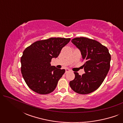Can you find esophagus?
Instances as JSON below:
<instances>
[{
    "mask_svg": "<svg viewBox=\"0 0 123 123\" xmlns=\"http://www.w3.org/2000/svg\"><path fill=\"white\" fill-rule=\"evenodd\" d=\"M70 71V70L69 69H68V68L65 69V73H67V72H69Z\"/></svg>",
    "mask_w": 123,
    "mask_h": 123,
    "instance_id": "34e87169",
    "label": "esophagus"
}]
</instances>
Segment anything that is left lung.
I'll return each instance as SVG.
<instances>
[{
	"instance_id": "8db88e82",
	"label": "left lung",
	"mask_w": 123,
	"mask_h": 123,
	"mask_svg": "<svg viewBox=\"0 0 123 123\" xmlns=\"http://www.w3.org/2000/svg\"><path fill=\"white\" fill-rule=\"evenodd\" d=\"M72 43L80 50L85 73L82 75L74 72L75 78L70 87L77 93L85 95L96 90L104 82L110 69L111 55L106 47L96 40L77 37Z\"/></svg>"
}]
</instances>
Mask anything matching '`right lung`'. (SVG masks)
Wrapping results in <instances>:
<instances>
[{"mask_svg":"<svg viewBox=\"0 0 123 123\" xmlns=\"http://www.w3.org/2000/svg\"><path fill=\"white\" fill-rule=\"evenodd\" d=\"M70 40L51 37L35 42L24 50L21 58V73L31 90L41 95L55 90L65 70L51 66L50 62L59 56Z\"/></svg>","mask_w":123,"mask_h":123,"instance_id":"right-lung-1","label":"right lung"}]
</instances>
